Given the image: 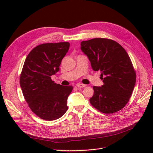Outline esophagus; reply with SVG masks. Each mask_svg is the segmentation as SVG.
<instances>
[{
  "label": "esophagus",
  "instance_id": "obj_1",
  "mask_svg": "<svg viewBox=\"0 0 153 153\" xmlns=\"http://www.w3.org/2000/svg\"><path fill=\"white\" fill-rule=\"evenodd\" d=\"M85 86H86L85 85L82 84H76V87H79V88H84V87H85Z\"/></svg>",
  "mask_w": 153,
  "mask_h": 153
}]
</instances>
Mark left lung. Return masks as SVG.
Segmentation results:
<instances>
[{"label": "left lung", "instance_id": "1", "mask_svg": "<svg viewBox=\"0 0 153 153\" xmlns=\"http://www.w3.org/2000/svg\"><path fill=\"white\" fill-rule=\"evenodd\" d=\"M81 50L94 71H101L103 85L94 86L91 104L100 112L113 114L124 108L131 96L136 73L128 54L116 41L94 38L81 42Z\"/></svg>", "mask_w": 153, "mask_h": 153}]
</instances>
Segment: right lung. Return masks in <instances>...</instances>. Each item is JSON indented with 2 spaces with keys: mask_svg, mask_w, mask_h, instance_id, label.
Wrapping results in <instances>:
<instances>
[{
  "mask_svg": "<svg viewBox=\"0 0 153 153\" xmlns=\"http://www.w3.org/2000/svg\"><path fill=\"white\" fill-rule=\"evenodd\" d=\"M69 48L68 42L41 44L26 57L20 75V87L31 110L42 119L56 120L68 110L67 100L73 86L55 84L51 76L59 71Z\"/></svg>",
  "mask_w": 153,
  "mask_h": 153,
  "instance_id": "right-lung-1",
  "label": "right lung"
}]
</instances>
